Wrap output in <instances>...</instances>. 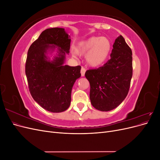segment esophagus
I'll use <instances>...</instances> for the list:
<instances>
[{"label": "esophagus", "mask_w": 160, "mask_h": 160, "mask_svg": "<svg viewBox=\"0 0 160 160\" xmlns=\"http://www.w3.org/2000/svg\"><path fill=\"white\" fill-rule=\"evenodd\" d=\"M85 71H86V70L85 69V68H83V67H81V75L82 77H84V76H85Z\"/></svg>", "instance_id": "obj_1"}]
</instances>
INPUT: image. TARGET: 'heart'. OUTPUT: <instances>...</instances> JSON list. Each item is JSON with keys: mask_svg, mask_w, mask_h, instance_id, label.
I'll return each instance as SVG.
<instances>
[{"mask_svg": "<svg viewBox=\"0 0 160 160\" xmlns=\"http://www.w3.org/2000/svg\"><path fill=\"white\" fill-rule=\"evenodd\" d=\"M111 49V44L108 38L92 37L79 42L72 54L75 57L77 54L80 56L86 55L87 64L91 67H98L108 59Z\"/></svg>", "mask_w": 160, "mask_h": 160, "instance_id": "b5f03b06", "label": "heart"}]
</instances>
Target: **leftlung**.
<instances>
[{
  "instance_id": "1",
  "label": "left lung",
  "mask_w": 160,
  "mask_h": 160,
  "mask_svg": "<svg viewBox=\"0 0 160 160\" xmlns=\"http://www.w3.org/2000/svg\"><path fill=\"white\" fill-rule=\"evenodd\" d=\"M111 59L103 66L85 72L90 83V100L96 109L109 111L126 98L133 74L132 51L120 35L113 45Z\"/></svg>"
}]
</instances>
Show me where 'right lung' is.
<instances>
[{
    "label": "right lung",
    "instance_id": "obj_1",
    "mask_svg": "<svg viewBox=\"0 0 160 160\" xmlns=\"http://www.w3.org/2000/svg\"><path fill=\"white\" fill-rule=\"evenodd\" d=\"M70 44L65 28H51L42 31L28 51L25 73L30 93L50 112L60 113L69 108L72 86L81 77V66L64 65ZM54 51L57 53L51 60L48 54Z\"/></svg>",
    "mask_w": 160,
    "mask_h": 160
}]
</instances>
